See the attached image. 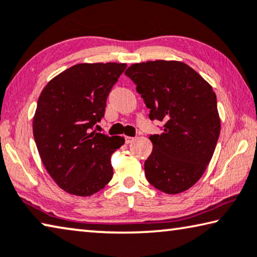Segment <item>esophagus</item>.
I'll return each instance as SVG.
<instances>
[{
  "mask_svg": "<svg viewBox=\"0 0 257 257\" xmlns=\"http://www.w3.org/2000/svg\"><path fill=\"white\" fill-rule=\"evenodd\" d=\"M132 141H134V138H132V137H125V142H126V144H131Z\"/></svg>",
  "mask_w": 257,
  "mask_h": 257,
  "instance_id": "1",
  "label": "esophagus"
}]
</instances>
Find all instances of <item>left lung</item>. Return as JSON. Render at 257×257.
I'll use <instances>...</instances> for the list:
<instances>
[{"label": "left lung", "instance_id": "left-lung-1", "mask_svg": "<svg viewBox=\"0 0 257 257\" xmlns=\"http://www.w3.org/2000/svg\"><path fill=\"white\" fill-rule=\"evenodd\" d=\"M125 74L137 85L149 118L163 121V132L149 137L153 152L146 178L167 194L196 184L214 155L220 118L214 89L191 66L178 61L136 63Z\"/></svg>", "mask_w": 257, "mask_h": 257}]
</instances>
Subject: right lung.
Listing matches in <instances>:
<instances>
[{
  "instance_id": "add662e5",
  "label": "right lung",
  "mask_w": 257,
  "mask_h": 257,
  "mask_svg": "<svg viewBox=\"0 0 257 257\" xmlns=\"http://www.w3.org/2000/svg\"><path fill=\"white\" fill-rule=\"evenodd\" d=\"M125 63H80L46 85L33 117L39 155L51 178L66 193L89 196L112 178L111 155L123 137L92 131L104 116L106 97Z\"/></svg>"
}]
</instances>
